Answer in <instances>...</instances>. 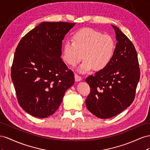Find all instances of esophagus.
I'll use <instances>...</instances> for the list:
<instances>
[{
    "label": "esophagus",
    "instance_id": "esophagus-1",
    "mask_svg": "<svg viewBox=\"0 0 150 150\" xmlns=\"http://www.w3.org/2000/svg\"><path fill=\"white\" fill-rule=\"evenodd\" d=\"M75 79L76 82H79V81L82 80V77L77 74H75Z\"/></svg>",
    "mask_w": 150,
    "mask_h": 150
}]
</instances>
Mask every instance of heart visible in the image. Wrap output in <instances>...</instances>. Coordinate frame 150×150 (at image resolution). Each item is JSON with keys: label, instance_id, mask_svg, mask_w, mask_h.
Listing matches in <instances>:
<instances>
[{"label": "heart", "instance_id": "1", "mask_svg": "<svg viewBox=\"0 0 150 150\" xmlns=\"http://www.w3.org/2000/svg\"><path fill=\"white\" fill-rule=\"evenodd\" d=\"M71 41L64 42L63 60L75 66L83 57L84 60L79 69L80 71H89L93 68L97 71L102 70L112 60L115 43L110 35H103L92 28H83L72 34Z\"/></svg>", "mask_w": 150, "mask_h": 150}]
</instances>
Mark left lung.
Segmentation results:
<instances>
[{"instance_id":"left-lung-1","label":"left lung","mask_w":150,"mask_h":150,"mask_svg":"<svg viewBox=\"0 0 150 150\" xmlns=\"http://www.w3.org/2000/svg\"><path fill=\"white\" fill-rule=\"evenodd\" d=\"M112 26L117 41L112 60L104 70L85 79L91 87L87 108L101 119L115 116L132 104L140 78L134 46L117 27Z\"/></svg>"}]
</instances>
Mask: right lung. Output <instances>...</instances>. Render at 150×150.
I'll use <instances>...</instances> for the list:
<instances>
[{"instance_id":"obj_1","label":"right lung","mask_w":150,"mask_h":150,"mask_svg":"<svg viewBox=\"0 0 150 150\" xmlns=\"http://www.w3.org/2000/svg\"><path fill=\"white\" fill-rule=\"evenodd\" d=\"M75 23L42 22L28 32L16 49L11 79L20 106L33 116L54 113L74 74L60 58L62 41Z\"/></svg>"}]
</instances>
